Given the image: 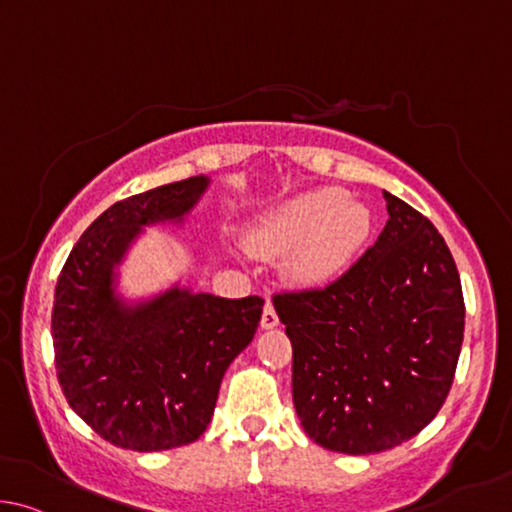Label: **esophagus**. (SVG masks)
<instances>
[{
    "mask_svg": "<svg viewBox=\"0 0 512 512\" xmlns=\"http://www.w3.org/2000/svg\"><path fill=\"white\" fill-rule=\"evenodd\" d=\"M261 326H263V330H270V328H276V326H279V315H276V310H274V306H272L270 301H267V303H265V308H263Z\"/></svg>",
    "mask_w": 512,
    "mask_h": 512,
    "instance_id": "obj_1",
    "label": "esophagus"
}]
</instances>
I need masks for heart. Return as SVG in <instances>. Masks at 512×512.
<instances>
[{"label": "heart", "mask_w": 512, "mask_h": 512, "mask_svg": "<svg viewBox=\"0 0 512 512\" xmlns=\"http://www.w3.org/2000/svg\"><path fill=\"white\" fill-rule=\"evenodd\" d=\"M373 231L371 209L339 188H317L281 202L247 231V247L261 258L288 254V272L303 285L342 274Z\"/></svg>", "instance_id": "heart-1"}]
</instances>
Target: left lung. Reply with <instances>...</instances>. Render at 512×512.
Listing matches in <instances>:
<instances>
[{
  "mask_svg": "<svg viewBox=\"0 0 512 512\" xmlns=\"http://www.w3.org/2000/svg\"><path fill=\"white\" fill-rule=\"evenodd\" d=\"M375 245L324 290L274 294L292 342V400L306 434L344 454H375L432 423L450 393L465 326L445 240L384 191Z\"/></svg>",
  "mask_w": 512,
  "mask_h": 512,
  "instance_id": "1",
  "label": "left lung"
}]
</instances>
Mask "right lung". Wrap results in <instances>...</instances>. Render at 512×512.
I'll return each instance as SVG.
<instances>
[{"instance_id":"1","label":"right lung","mask_w":512,"mask_h":512,"mask_svg":"<svg viewBox=\"0 0 512 512\" xmlns=\"http://www.w3.org/2000/svg\"><path fill=\"white\" fill-rule=\"evenodd\" d=\"M211 179L125 197L89 224L58 276L51 335L69 407L116 447L173 450L211 423L220 382L263 315L261 297L222 299L184 285L150 299L119 292V265L143 227L182 224Z\"/></svg>"}]
</instances>
